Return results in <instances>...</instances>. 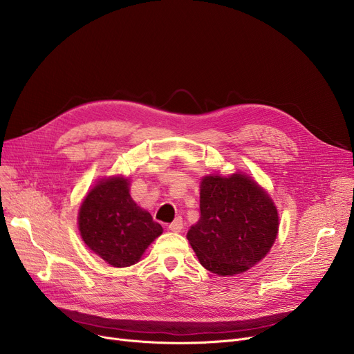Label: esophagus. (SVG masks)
<instances>
[{"mask_svg":"<svg viewBox=\"0 0 354 354\" xmlns=\"http://www.w3.org/2000/svg\"><path fill=\"white\" fill-rule=\"evenodd\" d=\"M169 231H172V232H180V230L183 228V221H182V218H176L172 224H169Z\"/></svg>","mask_w":354,"mask_h":354,"instance_id":"esophagus-1","label":"esophagus"}]
</instances>
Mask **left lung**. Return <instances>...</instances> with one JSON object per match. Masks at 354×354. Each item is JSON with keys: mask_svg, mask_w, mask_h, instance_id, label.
Here are the masks:
<instances>
[{"mask_svg": "<svg viewBox=\"0 0 354 354\" xmlns=\"http://www.w3.org/2000/svg\"><path fill=\"white\" fill-rule=\"evenodd\" d=\"M201 218L188 231L201 264L218 275L247 271L272 247L278 214L270 196L248 176H205Z\"/></svg>", "mask_w": 354, "mask_h": 354, "instance_id": "8db88e82", "label": "left lung"}]
</instances>
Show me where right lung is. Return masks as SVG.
<instances>
[{"instance_id":"1","label":"right lung","mask_w":354,"mask_h":354,"mask_svg":"<svg viewBox=\"0 0 354 354\" xmlns=\"http://www.w3.org/2000/svg\"><path fill=\"white\" fill-rule=\"evenodd\" d=\"M127 179L100 180L82 203L79 230L87 247L113 267L139 261L162 227L139 208L129 194Z\"/></svg>"}]
</instances>
